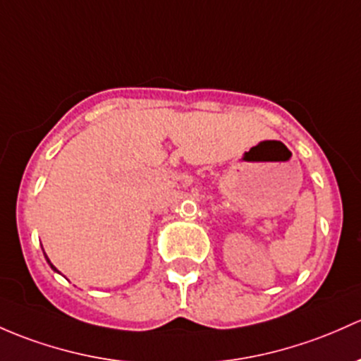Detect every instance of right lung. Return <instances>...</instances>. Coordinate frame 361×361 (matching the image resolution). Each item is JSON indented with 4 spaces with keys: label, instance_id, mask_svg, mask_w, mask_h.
<instances>
[{
    "label": "right lung",
    "instance_id": "right-lung-1",
    "mask_svg": "<svg viewBox=\"0 0 361 361\" xmlns=\"http://www.w3.org/2000/svg\"><path fill=\"white\" fill-rule=\"evenodd\" d=\"M44 257H47V254H44ZM47 261H48V264H50V267H51V270H55V271H59V270H56V268L55 267H53V264L50 263V259H48V257H47Z\"/></svg>",
    "mask_w": 361,
    "mask_h": 361
}]
</instances>
